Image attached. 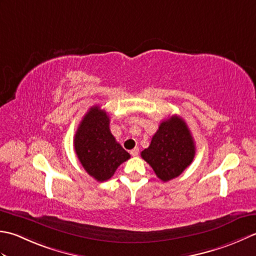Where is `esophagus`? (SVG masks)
<instances>
[{
    "instance_id": "esophagus-1",
    "label": "esophagus",
    "mask_w": 256,
    "mask_h": 256,
    "mask_svg": "<svg viewBox=\"0 0 256 256\" xmlns=\"http://www.w3.org/2000/svg\"><path fill=\"white\" fill-rule=\"evenodd\" d=\"M130 154H132V157H137V156L139 154V149H138V148L132 149V151H130Z\"/></svg>"
}]
</instances>
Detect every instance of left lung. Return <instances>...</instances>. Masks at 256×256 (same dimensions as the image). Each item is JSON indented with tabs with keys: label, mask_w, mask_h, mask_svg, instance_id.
Segmentation results:
<instances>
[{
	"label": "left lung",
	"mask_w": 256,
	"mask_h": 256,
	"mask_svg": "<svg viewBox=\"0 0 256 256\" xmlns=\"http://www.w3.org/2000/svg\"><path fill=\"white\" fill-rule=\"evenodd\" d=\"M196 146L186 122L172 116L160 124L150 146L142 152L156 176L164 181L179 176L194 161Z\"/></svg>",
	"instance_id": "1"
}]
</instances>
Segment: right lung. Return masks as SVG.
<instances>
[{"label": "right lung", "mask_w": 256, "mask_h": 256, "mask_svg": "<svg viewBox=\"0 0 256 256\" xmlns=\"http://www.w3.org/2000/svg\"><path fill=\"white\" fill-rule=\"evenodd\" d=\"M109 122L107 112L94 106L82 117L74 139L78 160L99 182L110 179L118 166L130 158L112 134Z\"/></svg>", "instance_id": "obj_1"}]
</instances>
